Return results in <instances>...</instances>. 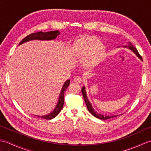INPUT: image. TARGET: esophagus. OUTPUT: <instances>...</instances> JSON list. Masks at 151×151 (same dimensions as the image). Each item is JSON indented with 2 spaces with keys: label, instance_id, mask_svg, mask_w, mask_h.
I'll return each mask as SVG.
<instances>
[{
  "label": "esophagus",
  "instance_id": "obj_1",
  "mask_svg": "<svg viewBox=\"0 0 151 151\" xmlns=\"http://www.w3.org/2000/svg\"><path fill=\"white\" fill-rule=\"evenodd\" d=\"M73 81L76 83H82V80L81 77H80V76H76V77L74 78Z\"/></svg>",
  "mask_w": 151,
  "mask_h": 151
}]
</instances>
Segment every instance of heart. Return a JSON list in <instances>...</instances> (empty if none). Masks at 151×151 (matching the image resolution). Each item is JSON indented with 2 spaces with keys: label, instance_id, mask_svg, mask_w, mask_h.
Wrapping results in <instances>:
<instances>
[{
  "label": "heart",
  "instance_id": "obj_1",
  "mask_svg": "<svg viewBox=\"0 0 151 151\" xmlns=\"http://www.w3.org/2000/svg\"><path fill=\"white\" fill-rule=\"evenodd\" d=\"M75 56L86 58V64L89 67L98 65L103 59L106 48L104 45L97 38L86 36L75 41L72 47Z\"/></svg>",
  "mask_w": 151,
  "mask_h": 151
}]
</instances>
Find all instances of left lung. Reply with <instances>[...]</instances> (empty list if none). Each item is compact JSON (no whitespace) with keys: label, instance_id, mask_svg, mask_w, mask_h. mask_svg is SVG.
Instances as JSON below:
<instances>
[{"label":"left lung","instance_id":"8db88e82","mask_svg":"<svg viewBox=\"0 0 151 151\" xmlns=\"http://www.w3.org/2000/svg\"><path fill=\"white\" fill-rule=\"evenodd\" d=\"M124 47L125 48H128V49H130V50H132V52L136 54V55L137 56V57H138L139 58L142 60V56H141L139 55V54L138 52V51H137V50L136 49V48L134 47L132 44L130 42H127V45H125ZM82 95H83V97H84V99L85 101V102H86V106H87V108H88V111L90 112V113L93 115L94 117H97L98 119H102V120H106V119H110V118H114V117H117L119 116V115H123V114H119V115H102V114H101L98 113V112L96 111L94 108H93L92 105H91V103L90 102H89V99L87 97V94H86V88L84 86V87H82Z\"/></svg>","mask_w":151,"mask_h":151}]
</instances>
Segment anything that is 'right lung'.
Returning <instances> with one entry per match:
<instances>
[{"instance_id":"1","label":"right lung","mask_w":151,"mask_h":151,"mask_svg":"<svg viewBox=\"0 0 151 151\" xmlns=\"http://www.w3.org/2000/svg\"><path fill=\"white\" fill-rule=\"evenodd\" d=\"M60 35V32L58 30H55V31H50L47 32H38L36 33H32L28 35L26 37H24L23 40H22L20 43H19V45H20L28 42V41H32V40H41V41H50V40H55L56 37ZM70 83V80H67L65 82L62 86V88L61 89V92L60 93L59 95V98H58V103L56 106L54 110L49 113V114L42 115V116H40V115H36V116L38 117H41L44 119L47 120H50L54 118L58 115L59 114L60 111L62 110L63 108V106L64 104V91H65L67 87H68Z\"/></svg>"}]
</instances>
